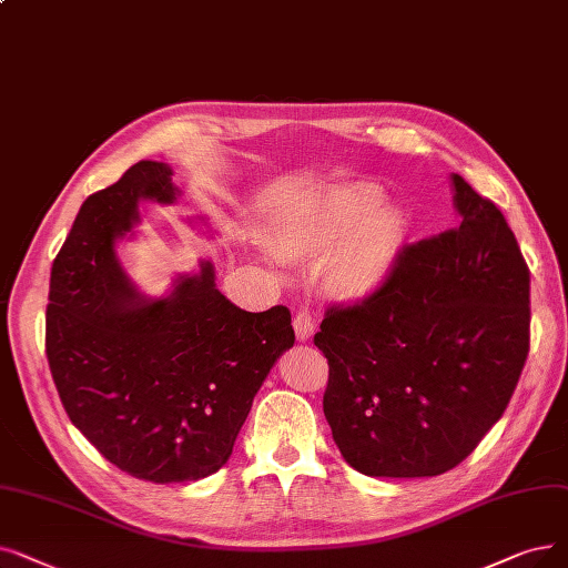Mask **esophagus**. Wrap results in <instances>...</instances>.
Listing matches in <instances>:
<instances>
[{"label": "esophagus", "mask_w": 568, "mask_h": 568, "mask_svg": "<svg viewBox=\"0 0 568 568\" xmlns=\"http://www.w3.org/2000/svg\"><path fill=\"white\" fill-rule=\"evenodd\" d=\"M313 332H315V323H313L308 311H302L294 315V334H297V341L306 343L313 336Z\"/></svg>", "instance_id": "esophagus-1"}]
</instances>
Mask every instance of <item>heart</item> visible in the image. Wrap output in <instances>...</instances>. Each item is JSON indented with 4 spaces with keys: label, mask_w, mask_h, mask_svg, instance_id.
I'll return each mask as SVG.
<instances>
[{
    "label": "heart",
    "mask_w": 568,
    "mask_h": 568,
    "mask_svg": "<svg viewBox=\"0 0 568 568\" xmlns=\"http://www.w3.org/2000/svg\"><path fill=\"white\" fill-rule=\"evenodd\" d=\"M406 239V213L381 204V190L368 183L313 192L274 217V241L285 257L317 260L329 251L323 278L341 302L374 297L397 268Z\"/></svg>",
    "instance_id": "obj_1"
}]
</instances>
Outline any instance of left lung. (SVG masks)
Wrapping results in <instances>:
<instances>
[{
  "instance_id": "left-lung-1",
  "label": "left lung",
  "mask_w": 568,
  "mask_h": 568,
  "mask_svg": "<svg viewBox=\"0 0 568 568\" xmlns=\"http://www.w3.org/2000/svg\"><path fill=\"white\" fill-rule=\"evenodd\" d=\"M459 223L404 248L366 302L329 308L325 417L372 478L446 474L504 415L529 353V268L501 211L450 174Z\"/></svg>"
}]
</instances>
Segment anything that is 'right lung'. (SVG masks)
I'll return each mask as SVG.
<instances>
[{
    "label": "right lung",
    "mask_w": 568,
    "mask_h": 568,
    "mask_svg": "<svg viewBox=\"0 0 568 568\" xmlns=\"http://www.w3.org/2000/svg\"><path fill=\"white\" fill-rule=\"evenodd\" d=\"M169 164L143 160L90 194L51 271L45 355L62 406L120 471L151 483L200 480L225 466L253 399L294 345L285 306L236 308L200 260L151 297L115 257L141 206H174ZM206 223V217H187Z\"/></svg>",
    "instance_id": "add662e5"
}]
</instances>
